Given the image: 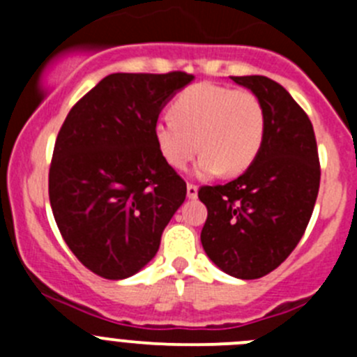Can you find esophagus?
Instances as JSON below:
<instances>
[{"instance_id": "34e87169", "label": "esophagus", "mask_w": 357, "mask_h": 357, "mask_svg": "<svg viewBox=\"0 0 357 357\" xmlns=\"http://www.w3.org/2000/svg\"><path fill=\"white\" fill-rule=\"evenodd\" d=\"M188 197L189 198H197L198 197V185H195V184H191V182H189V184H188Z\"/></svg>"}]
</instances>
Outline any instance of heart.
Here are the masks:
<instances>
[{
	"label": "heart",
	"instance_id": "obj_1",
	"mask_svg": "<svg viewBox=\"0 0 357 357\" xmlns=\"http://www.w3.org/2000/svg\"><path fill=\"white\" fill-rule=\"evenodd\" d=\"M266 135V109L250 89L195 84L176 94L172 118L153 125V141L166 162L185 168L204 150L198 162L202 175L225 169L239 175L254 164Z\"/></svg>",
	"mask_w": 357,
	"mask_h": 357
}]
</instances>
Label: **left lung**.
Returning <instances> with one entry per match:
<instances>
[{
  "instance_id": "1",
  "label": "left lung",
  "mask_w": 357,
  "mask_h": 357,
  "mask_svg": "<svg viewBox=\"0 0 357 357\" xmlns=\"http://www.w3.org/2000/svg\"><path fill=\"white\" fill-rule=\"evenodd\" d=\"M230 78L261 98L266 135L241 176L200 188L207 207L200 239L223 272L259 279L284 263L304 236L320 188V160L313 125L282 85L259 75Z\"/></svg>"
}]
</instances>
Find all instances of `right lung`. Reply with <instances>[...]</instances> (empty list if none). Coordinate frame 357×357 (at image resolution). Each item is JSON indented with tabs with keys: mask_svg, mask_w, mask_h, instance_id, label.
<instances>
[{
	"mask_svg": "<svg viewBox=\"0 0 357 357\" xmlns=\"http://www.w3.org/2000/svg\"><path fill=\"white\" fill-rule=\"evenodd\" d=\"M193 78L184 71L112 73L62 123L50 204L69 250L103 279H127L153 259L185 200L184 178L157 150L153 125Z\"/></svg>",
	"mask_w": 357,
	"mask_h": 357,
	"instance_id": "obj_1",
	"label": "right lung"
}]
</instances>
